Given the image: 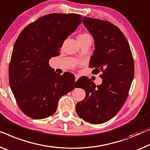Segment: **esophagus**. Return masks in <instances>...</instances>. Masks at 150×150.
<instances>
[{
  "instance_id": "34e87169",
  "label": "esophagus",
  "mask_w": 150,
  "mask_h": 150,
  "mask_svg": "<svg viewBox=\"0 0 150 150\" xmlns=\"http://www.w3.org/2000/svg\"><path fill=\"white\" fill-rule=\"evenodd\" d=\"M78 78H79V76L77 75V74H76V75H75V82L77 81Z\"/></svg>"
}]
</instances>
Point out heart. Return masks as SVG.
Returning <instances> with one entry per match:
<instances>
[{"label":"heart","instance_id":"heart-1","mask_svg":"<svg viewBox=\"0 0 150 150\" xmlns=\"http://www.w3.org/2000/svg\"><path fill=\"white\" fill-rule=\"evenodd\" d=\"M89 38L92 39L91 36L88 33H81L78 34V35L77 37L78 41L84 40H86V39H89Z\"/></svg>","mask_w":150,"mask_h":150}]
</instances>
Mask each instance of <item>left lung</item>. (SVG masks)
Here are the masks:
<instances>
[{"label":"left lung","mask_w":150,"mask_h":150,"mask_svg":"<svg viewBox=\"0 0 150 150\" xmlns=\"http://www.w3.org/2000/svg\"><path fill=\"white\" fill-rule=\"evenodd\" d=\"M83 23L95 45L89 67L94 74L102 72L103 82L96 86L87 77L80 80L86 96L76 110L83 120L100 124L112 119L125 103L134 76V60L127 40L116 25L90 17H84Z\"/></svg>","instance_id":"obj_1"}]
</instances>
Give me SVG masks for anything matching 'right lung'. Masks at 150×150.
Segmentation results:
<instances>
[{
    "label": "right lung",
    "instance_id": "obj_1",
    "mask_svg": "<svg viewBox=\"0 0 150 150\" xmlns=\"http://www.w3.org/2000/svg\"><path fill=\"white\" fill-rule=\"evenodd\" d=\"M82 18L75 13L48 14L25 27L17 38L8 78L16 102L27 116L34 119L52 116L59 98L74 89L72 74H57L49 61L59 55V48Z\"/></svg>",
    "mask_w": 150,
    "mask_h": 150
}]
</instances>
